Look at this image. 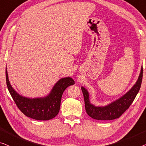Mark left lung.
<instances>
[{
  "instance_id": "1",
  "label": "left lung",
  "mask_w": 146,
  "mask_h": 146,
  "mask_svg": "<svg viewBox=\"0 0 146 146\" xmlns=\"http://www.w3.org/2000/svg\"><path fill=\"white\" fill-rule=\"evenodd\" d=\"M143 77V67H141V72L138 79L132 89L126 94L112 102L106 106H94L89 101V93L85 88L82 87L84 100H85V110L87 114L91 118L99 120H111L118 118L128 108L135 99L137 93L140 89Z\"/></svg>"
}]
</instances>
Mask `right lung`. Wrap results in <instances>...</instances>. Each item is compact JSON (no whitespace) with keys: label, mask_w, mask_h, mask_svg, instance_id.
Segmentation results:
<instances>
[{"label":"right lung","mask_w":146,"mask_h":146,"mask_svg":"<svg viewBox=\"0 0 146 146\" xmlns=\"http://www.w3.org/2000/svg\"><path fill=\"white\" fill-rule=\"evenodd\" d=\"M6 80L8 89L20 111L26 116L37 120H48L56 116L60 108L63 92L69 86L75 84L72 78H63L55 84L46 97L32 99L20 96L14 91L10 84L7 69Z\"/></svg>","instance_id":"add662e5"}]
</instances>
